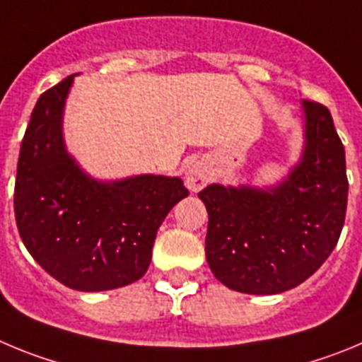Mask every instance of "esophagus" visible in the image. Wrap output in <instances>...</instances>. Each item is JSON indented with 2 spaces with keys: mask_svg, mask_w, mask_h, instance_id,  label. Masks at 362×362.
<instances>
[{
  "mask_svg": "<svg viewBox=\"0 0 362 362\" xmlns=\"http://www.w3.org/2000/svg\"><path fill=\"white\" fill-rule=\"evenodd\" d=\"M211 178H213V168L207 160H197L194 164L189 165L187 173H185V185H187L189 191H200L205 185L209 184Z\"/></svg>",
  "mask_w": 362,
  "mask_h": 362,
  "instance_id": "1",
  "label": "esophagus"
}]
</instances>
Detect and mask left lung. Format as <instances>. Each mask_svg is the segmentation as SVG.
I'll return each instance as SVG.
<instances>
[{
	"label": "left lung",
	"mask_w": 362,
	"mask_h": 362,
	"mask_svg": "<svg viewBox=\"0 0 362 362\" xmlns=\"http://www.w3.org/2000/svg\"><path fill=\"white\" fill-rule=\"evenodd\" d=\"M303 151L279 184H211L198 193L209 214L205 258L214 278L243 294H279L327 262L344 226V146L327 106L301 100Z\"/></svg>",
	"instance_id": "8db88e82"
}]
</instances>
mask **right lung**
<instances>
[{"instance_id":"1","label":"right lung","mask_w":362,"mask_h":362,"mask_svg":"<svg viewBox=\"0 0 362 362\" xmlns=\"http://www.w3.org/2000/svg\"><path fill=\"white\" fill-rule=\"evenodd\" d=\"M74 77L35 103L21 142L14 187L19 236L52 278L81 292L141 279L158 227L189 194L178 177L95 180L68 153L63 113Z\"/></svg>"}]
</instances>
